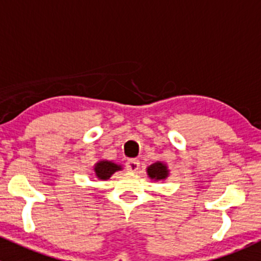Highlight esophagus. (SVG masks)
I'll return each mask as SVG.
<instances>
[{
    "label": "esophagus",
    "mask_w": 261,
    "mask_h": 261,
    "mask_svg": "<svg viewBox=\"0 0 261 261\" xmlns=\"http://www.w3.org/2000/svg\"><path fill=\"white\" fill-rule=\"evenodd\" d=\"M139 167H140V162H139L138 159H128L127 162H126V169H127L128 172L135 173L136 170L139 169Z\"/></svg>",
    "instance_id": "obj_1"
}]
</instances>
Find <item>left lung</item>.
<instances>
[{"mask_svg": "<svg viewBox=\"0 0 261 261\" xmlns=\"http://www.w3.org/2000/svg\"><path fill=\"white\" fill-rule=\"evenodd\" d=\"M147 177L154 181H163L167 179L170 174L169 167L164 162H155L154 164L146 168Z\"/></svg>", "mask_w": 261, "mask_h": 261, "instance_id": "1", "label": "left lung"}]
</instances>
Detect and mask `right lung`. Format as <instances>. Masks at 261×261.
Here are the masks:
<instances>
[{"label": "right lung", "instance_id": "right-lung-1", "mask_svg": "<svg viewBox=\"0 0 261 261\" xmlns=\"http://www.w3.org/2000/svg\"><path fill=\"white\" fill-rule=\"evenodd\" d=\"M123 167L121 164L112 162V160L101 159L94 164L92 177L98 180H107L112 177V174L118 170H122Z\"/></svg>", "mask_w": 261, "mask_h": 261}]
</instances>
